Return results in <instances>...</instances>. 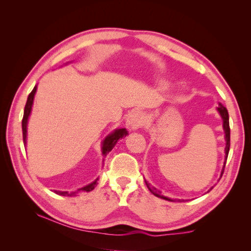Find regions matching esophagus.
Returning a JSON list of instances; mask_svg holds the SVG:
<instances>
[{"label":"esophagus","instance_id":"obj_1","mask_svg":"<svg viewBox=\"0 0 251 251\" xmlns=\"http://www.w3.org/2000/svg\"><path fill=\"white\" fill-rule=\"evenodd\" d=\"M144 124L143 114L140 111H133L126 118V126L130 131H136Z\"/></svg>","mask_w":251,"mask_h":251}]
</instances>
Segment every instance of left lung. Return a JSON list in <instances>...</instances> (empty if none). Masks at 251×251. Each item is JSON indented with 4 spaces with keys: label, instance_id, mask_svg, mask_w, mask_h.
Listing matches in <instances>:
<instances>
[{
    "label": "left lung",
    "instance_id": "1",
    "mask_svg": "<svg viewBox=\"0 0 251 251\" xmlns=\"http://www.w3.org/2000/svg\"><path fill=\"white\" fill-rule=\"evenodd\" d=\"M218 111L220 113V115H221L222 119H223V128H224V132H225V140H226V147H225V161H224V166L222 169V173H221V177L222 175L224 173V169H225V163H226V160H227V157H228V153H229V148H230V127H229V116H228V111H227V109L224 107L223 104L219 103V108H218ZM146 184L148 186V188L150 189V192L153 194L154 196L158 197V198H161V199H164V200H168V201H173L172 199L168 198V197H164L161 195V193L157 191V189L155 187H151L148 182L146 181ZM180 201V200H179Z\"/></svg>",
    "mask_w": 251,
    "mask_h": 251
}]
</instances>
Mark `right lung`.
Segmentation results:
<instances>
[{"mask_svg": "<svg viewBox=\"0 0 251 251\" xmlns=\"http://www.w3.org/2000/svg\"><path fill=\"white\" fill-rule=\"evenodd\" d=\"M36 92V86L33 88V90L31 91V93L28 95L27 98V102L25 105V109H24V116H23V120H22V131H23V140H24V144L26 146V139H27V123H28V118L30 113H31V109H32V104H33V100H34V95ZM127 135V131L126 128H117V130L114 131L113 133H111L110 135H108L105 139L102 142V147H101V151H102V155L107 156V154L109 151H111V150L115 146L116 142L121 139L123 137H126ZM97 180L98 178L93 181L92 183H90L86 186L80 187L78 189H76L75 192H59V191H54L55 194L59 195V196H65V197H71V196H76L80 193H88L93 191L95 188V186L97 185Z\"/></svg>", "mask_w": 251, "mask_h": 251, "instance_id": "1", "label": "right lung"}]
</instances>
